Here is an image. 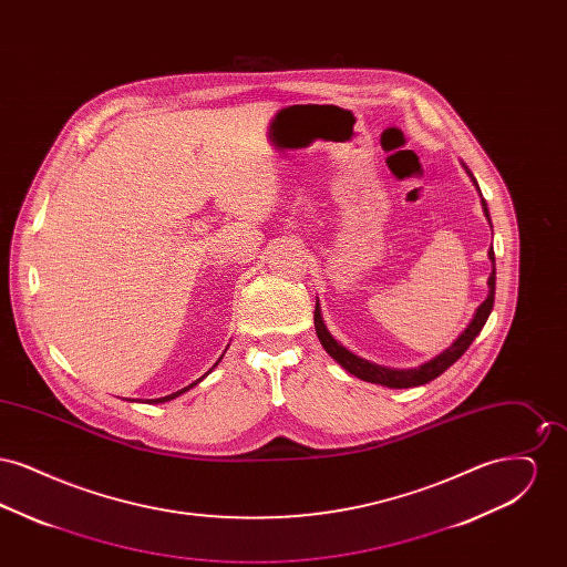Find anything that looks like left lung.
<instances>
[{
	"label": "left lung",
	"mask_w": 567,
	"mask_h": 567,
	"mask_svg": "<svg viewBox=\"0 0 567 567\" xmlns=\"http://www.w3.org/2000/svg\"><path fill=\"white\" fill-rule=\"evenodd\" d=\"M463 169L467 172V176L472 178L474 187L481 193L476 178L472 176V172L467 169L465 163H463ZM481 197H483V193H481ZM481 204H483V213H485L486 220H488V225H491V215H488L485 199H481ZM491 229H493V227H491ZM488 259H491V266H493L491 276H488V280H486V285H488V296H486L485 301L476 308L474 319L458 333L457 340H455L446 351L435 354L427 363H421L419 368L398 370V368L378 365V363H372V361H368V359L354 354V352L349 351L347 347H342V344L329 333V329H327V324H324L323 321V315H321V303H319V299H317V306H315V329H317V336H319L324 351H327V354H329L333 361H338L349 374L361 378V380H365V382H374V384H382V386H389V389H410V386H421V384L432 382L433 378H437L442 372H446V370L457 361L458 357L470 349V344H472L474 338L483 331L486 319H488V315H491V310H493V301H495V252H493V246H491V250H488Z\"/></svg>",
	"instance_id": "obj_1"
}]
</instances>
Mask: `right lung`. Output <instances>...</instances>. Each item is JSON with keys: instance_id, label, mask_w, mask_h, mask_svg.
<instances>
[{"instance_id": "obj_1", "label": "right lung", "mask_w": 567, "mask_h": 567, "mask_svg": "<svg viewBox=\"0 0 567 567\" xmlns=\"http://www.w3.org/2000/svg\"><path fill=\"white\" fill-rule=\"evenodd\" d=\"M223 354H225V352H223ZM223 354H220V359H223ZM220 359H218V361H220ZM218 361H216L215 365H213V370H215L216 365H218ZM213 370H210V372H213ZM210 372H206V374H204V377L197 378V380H195V382H190L189 386H185V389H181V391H176V393H172V395H165V398H159V400H151V402H153V404H165V402H169V400H174V398H178V395H183V393H187V391H189V389H193V386H195V384H197V382H202V380H204V378L208 377V374H210Z\"/></svg>"}]
</instances>
